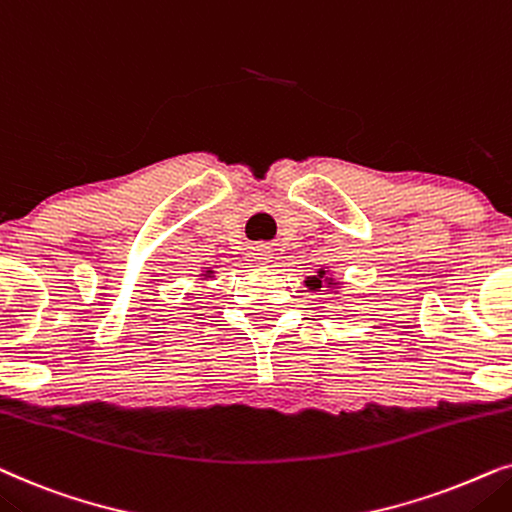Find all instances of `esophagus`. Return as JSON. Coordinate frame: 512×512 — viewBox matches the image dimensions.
<instances>
[{
  "label": "esophagus",
  "mask_w": 512,
  "mask_h": 512,
  "mask_svg": "<svg viewBox=\"0 0 512 512\" xmlns=\"http://www.w3.org/2000/svg\"><path fill=\"white\" fill-rule=\"evenodd\" d=\"M271 260V250L269 248H260L255 252V262H260V264H267Z\"/></svg>",
  "instance_id": "34e87169"
}]
</instances>
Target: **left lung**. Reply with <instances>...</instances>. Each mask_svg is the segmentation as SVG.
I'll return each instance as SVG.
<instances>
[{"instance_id": "left-lung-1", "label": "left lung", "mask_w": 512, "mask_h": 512, "mask_svg": "<svg viewBox=\"0 0 512 512\" xmlns=\"http://www.w3.org/2000/svg\"><path fill=\"white\" fill-rule=\"evenodd\" d=\"M318 278L316 276H313L311 278V281H306V285H309V288H320V285H323V281H320V278H323V274H325V271H318Z\"/></svg>"}]
</instances>
